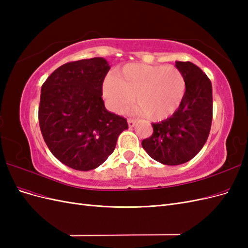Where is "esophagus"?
<instances>
[{
    "label": "esophagus",
    "instance_id": "34e87169",
    "mask_svg": "<svg viewBox=\"0 0 248 248\" xmlns=\"http://www.w3.org/2000/svg\"><path fill=\"white\" fill-rule=\"evenodd\" d=\"M127 122H128V126L130 127V128L137 124V121H136V120H133V119H128V121H127Z\"/></svg>",
    "mask_w": 248,
    "mask_h": 248
}]
</instances>
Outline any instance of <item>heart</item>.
<instances>
[{
	"label": "heart",
	"instance_id": "b5f03b06",
	"mask_svg": "<svg viewBox=\"0 0 248 248\" xmlns=\"http://www.w3.org/2000/svg\"><path fill=\"white\" fill-rule=\"evenodd\" d=\"M186 91L183 73L166 65L128 64L104 80L103 95L109 108L123 112L132 102L150 120L160 121L174 114Z\"/></svg>",
	"mask_w": 248,
	"mask_h": 248
}]
</instances>
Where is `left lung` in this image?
<instances>
[{"instance_id":"obj_1","label":"left lung","mask_w":248,"mask_h":248,"mask_svg":"<svg viewBox=\"0 0 248 248\" xmlns=\"http://www.w3.org/2000/svg\"><path fill=\"white\" fill-rule=\"evenodd\" d=\"M183 73L186 91L179 108L167 120L153 123L152 136L141 141L150 157L167 166L192 159L208 140L213 117L212 85L191 62H176Z\"/></svg>"}]
</instances>
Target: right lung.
I'll return each mask as SVG.
<instances>
[{
  "instance_id": "1",
  "label": "right lung",
  "mask_w": 248,
  "mask_h": 248,
  "mask_svg": "<svg viewBox=\"0 0 248 248\" xmlns=\"http://www.w3.org/2000/svg\"><path fill=\"white\" fill-rule=\"evenodd\" d=\"M109 68L102 58L68 62L42 85V137L52 155L71 169L99 167L114 152L120 133L128 128L124 117L104 107L102 84Z\"/></svg>"
}]
</instances>
